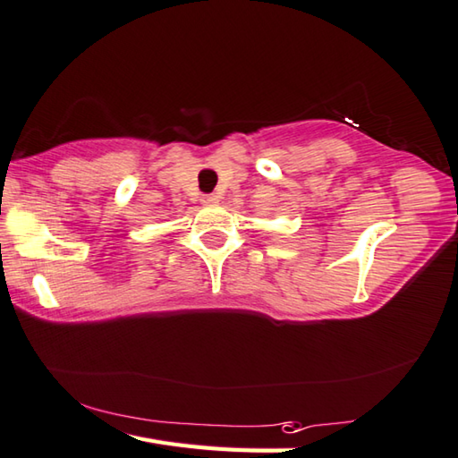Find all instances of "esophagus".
I'll list each match as a JSON object with an SVG mask.
<instances>
[{
	"instance_id": "34e87169",
	"label": "esophagus",
	"mask_w": 458,
	"mask_h": 458,
	"mask_svg": "<svg viewBox=\"0 0 458 458\" xmlns=\"http://www.w3.org/2000/svg\"><path fill=\"white\" fill-rule=\"evenodd\" d=\"M202 204L216 206V204H218V196H216V194H206V196H202Z\"/></svg>"
}]
</instances>
